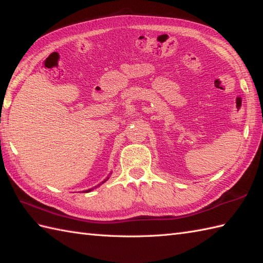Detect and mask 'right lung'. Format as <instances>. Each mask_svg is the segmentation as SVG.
<instances>
[{
	"label": "right lung",
	"mask_w": 263,
	"mask_h": 263,
	"mask_svg": "<svg viewBox=\"0 0 263 263\" xmlns=\"http://www.w3.org/2000/svg\"><path fill=\"white\" fill-rule=\"evenodd\" d=\"M110 174H111V172H110ZM110 174H109V176H110ZM109 176H108V177H107V178H106V179H104V180H103V181H102V182H101V183H100V184H98V185H96V186H95V188H91V189H89V190H86V191H85V192H90V191H92V190H93V189H96V188H97V186H99V185H101V184H102V183H104V182H106V181H107V180H108V179H109Z\"/></svg>",
	"instance_id": "obj_1"
}]
</instances>
